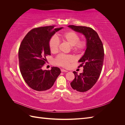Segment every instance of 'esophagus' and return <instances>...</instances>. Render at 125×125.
<instances>
[{
    "mask_svg": "<svg viewBox=\"0 0 125 125\" xmlns=\"http://www.w3.org/2000/svg\"><path fill=\"white\" fill-rule=\"evenodd\" d=\"M61 72H68V71L65 70L64 69H61Z\"/></svg>",
    "mask_w": 125,
    "mask_h": 125,
    "instance_id": "obj_1",
    "label": "esophagus"
}]
</instances>
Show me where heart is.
I'll list each match as a JSON object with an SVG mask.
<instances>
[{
	"instance_id": "b5f03b06",
	"label": "heart",
	"mask_w": 125,
	"mask_h": 125,
	"mask_svg": "<svg viewBox=\"0 0 125 125\" xmlns=\"http://www.w3.org/2000/svg\"><path fill=\"white\" fill-rule=\"evenodd\" d=\"M63 41L70 45L71 49L76 52H82L85 49L87 46L86 41L79 40L80 37L74 31H68L63 33L62 35ZM60 46V41L56 36H53L49 41V47L50 52L56 53L58 52ZM74 57L70 55H58L55 59V63L56 65L63 68H68L71 63L74 62Z\"/></svg>"
}]
</instances>
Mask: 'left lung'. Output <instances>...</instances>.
I'll return each instance as SVG.
<instances>
[{"instance_id":"1","label":"left lung","mask_w":125,"mask_h":125,"mask_svg":"<svg viewBox=\"0 0 125 125\" xmlns=\"http://www.w3.org/2000/svg\"><path fill=\"white\" fill-rule=\"evenodd\" d=\"M77 32L82 33L86 39V49L78 62V68L83 67V72L78 75L73 71L75 78L70 83L73 90L83 92L88 91L96 83L102 72L104 50L97 33L92 28L85 26H68Z\"/></svg>"}]
</instances>
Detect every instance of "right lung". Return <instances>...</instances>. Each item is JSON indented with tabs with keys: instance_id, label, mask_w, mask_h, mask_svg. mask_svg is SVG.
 <instances>
[{
	"instance_id": "1",
	"label": "right lung",
	"mask_w": 125,
	"mask_h": 125,
	"mask_svg": "<svg viewBox=\"0 0 125 125\" xmlns=\"http://www.w3.org/2000/svg\"><path fill=\"white\" fill-rule=\"evenodd\" d=\"M63 27L44 26L32 29L23 38L19 49L20 73L31 88L43 91L51 88L61 73L59 68L43 70L46 56L50 55L49 41L52 36Z\"/></svg>"
}]
</instances>
